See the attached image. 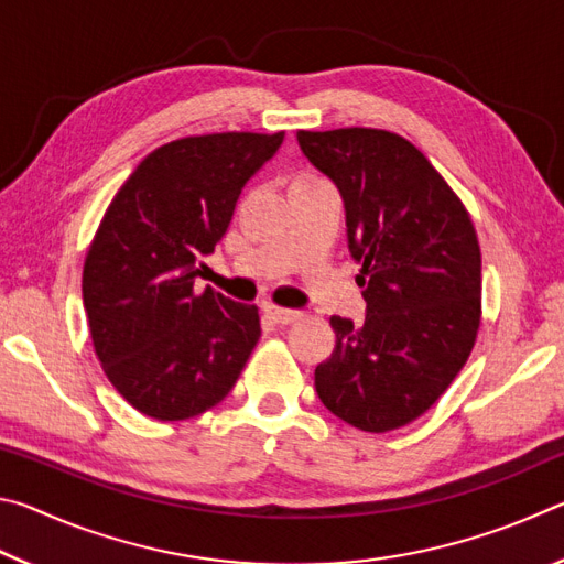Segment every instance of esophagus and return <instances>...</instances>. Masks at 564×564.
I'll return each mask as SVG.
<instances>
[{
	"instance_id": "esophagus-1",
	"label": "esophagus",
	"mask_w": 564,
	"mask_h": 564,
	"mask_svg": "<svg viewBox=\"0 0 564 564\" xmlns=\"http://www.w3.org/2000/svg\"><path fill=\"white\" fill-rule=\"evenodd\" d=\"M263 313L269 316L273 323H279V326H291L301 318L299 311H289V308H281V305H273V303H265L263 305Z\"/></svg>"
}]
</instances>
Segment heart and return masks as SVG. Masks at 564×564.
Masks as SVG:
<instances>
[{"instance_id": "b5f03b06", "label": "heart", "mask_w": 564, "mask_h": 564, "mask_svg": "<svg viewBox=\"0 0 564 564\" xmlns=\"http://www.w3.org/2000/svg\"><path fill=\"white\" fill-rule=\"evenodd\" d=\"M311 178H318V176H313V174H303V176H299L295 181H311Z\"/></svg>"}]
</instances>
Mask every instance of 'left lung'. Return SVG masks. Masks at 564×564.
<instances>
[{
	"instance_id": "8db88e82",
	"label": "left lung",
	"mask_w": 564,
	"mask_h": 564,
	"mask_svg": "<svg viewBox=\"0 0 564 564\" xmlns=\"http://www.w3.org/2000/svg\"><path fill=\"white\" fill-rule=\"evenodd\" d=\"M299 144L340 191L366 299L362 326L330 318L336 348L316 368V393L358 431H398L435 405L473 352L482 318L473 218L393 131H299Z\"/></svg>"
}]
</instances>
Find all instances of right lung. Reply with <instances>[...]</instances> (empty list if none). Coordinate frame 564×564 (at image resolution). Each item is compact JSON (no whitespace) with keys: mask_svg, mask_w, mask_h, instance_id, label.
<instances>
[{"mask_svg":"<svg viewBox=\"0 0 564 564\" xmlns=\"http://www.w3.org/2000/svg\"><path fill=\"white\" fill-rule=\"evenodd\" d=\"M283 131L174 139L133 169L94 234L82 273L94 352L117 393L154 420H186L231 393L261 338L256 305L206 285L246 181Z\"/></svg>","mask_w":564,"mask_h":564,"instance_id":"right-lung-1","label":"right lung"}]
</instances>
